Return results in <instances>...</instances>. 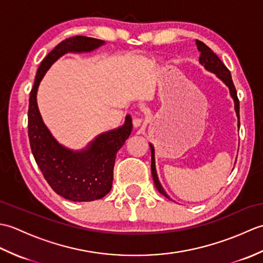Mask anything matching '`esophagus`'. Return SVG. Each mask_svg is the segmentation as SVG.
Instances as JSON below:
<instances>
[{"mask_svg":"<svg viewBox=\"0 0 263 263\" xmlns=\"http://www.w3.org/2000/svg\"><path fill=\"white\" fill-rule=\"evenodd\" d=\"M132 124L135 127H139L142 124V119H140V117H135V119L132 120Z\"/></svg>","mask_w":263,"mask_h":263,"instance_id":"1","label":"esophagus"}]
</instances>
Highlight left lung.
Returning <instances> with one entry per match:
<instances>
[{"instance_id": "left-lung-1", "label": "left lung", "mask_w": 263, "mask_h": 263, "mask_svg": "<svg viewBox=\"0 0 263 263\" xmlns=\"http://www.w3.org/2000/svg\"><path fill=\"white\" fill-rule=\"evenodd\" d=\"M195 44H197L198 51L200 52V58H199V62L201 65L204 66L205 70H208L212 73H215L219 79L225 83V85L230 89V93L234 100V107H235V111H236V116L238 119V123H239V102L237 98V92L235 86H234L233 80H232V76L231 72L228 70L225 64L221 62V60L217 57V55L211 51V48H209L208 46L205 45L204 43L200 42V41H195ZM150 146V150H152V174H153V178H154V183L156 189L158 190L159 193H161L167 199L171 198L168 197V194L165 192L164 187L161 186V184L159 182V178L157 175V171H156V163H155V149L152 143H149Z\"/></svg>"}]
</instances>
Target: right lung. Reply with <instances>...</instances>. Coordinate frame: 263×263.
<instances>
[{
	"mask_svg": "<svg viewBox=\"0 0 263 263\" xmlns=\"http://www.w3.org/2000/svg\"><path fill=\"white\" fill-rule=\"evenodd\" d=\"M105 42L76 36L61 42L39 65L30 92L28 136L31 152L44 177L61 197L74 202L102 199L113 184L116 154L131 135L132 119L125 116L122 126L97 136L81 150H71L59 143L44 123L37 105L39 83L52 64L66 53L92 52Z\"/></svg>",
	"mask_w": 263,
	"mask_h": 263,
	"instance_id": "add662e5",
	"label": "right lung"
}]
</instances>
